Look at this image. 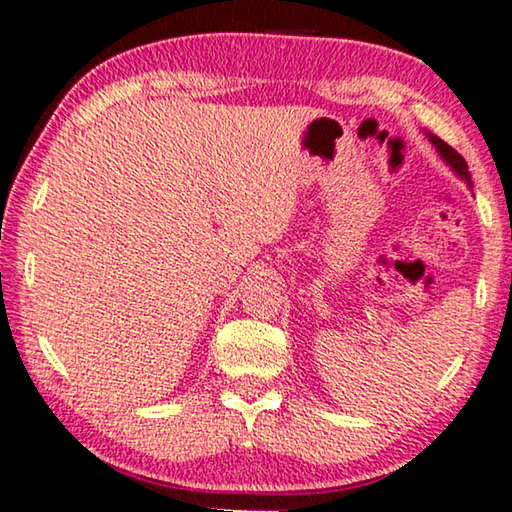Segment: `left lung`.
<instances>
[{
  "label": "left lung",
  "instance_id": "left-lung-1",
  "mask_svg": "<svg viewBox=\"0 0 512 512\" xmlns=\"http://www.w3.org/2000/svg\"><path fill=\"white\" fill-rule=\"evenodd\" d=\"M429 140H432V145L439 150L443 161H446V164L453 168L455 173L471 187V173H469V166H466V161L462 159V154H457V150H453L448 143H443L439 136H429Z\"/></svg>",
  "mask_w": 512,
  "mask_h": 512
}]
</instances>
